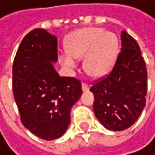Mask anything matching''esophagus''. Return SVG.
I'll use <instances>...</instances> for the list:
<instances>
[{
  "mask_svg": "<svg viewBox=\"0 0 155 155\" xmlns=\"http://www.w3.org/2000/svg\"><path fill=\"white\" fill-rule=\"evenodd\" d=\"M82 90H83V92H86V91H88L89 90V86L86 84H82Z\"/></svg>",
  "mask_w": 155,
  "mask_h": 155,
  "instance_id": "esophagus-1",
  "label": "esophagus"
}]
</instances>
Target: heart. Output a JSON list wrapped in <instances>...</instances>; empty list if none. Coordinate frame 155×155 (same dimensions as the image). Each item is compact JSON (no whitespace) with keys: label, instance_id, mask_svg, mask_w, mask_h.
Segmentation results:
<instances>
[{"label":"heart","instance_id":"1","mask_svg":"<svg viewBox=\"0 0 155 155\" xmlns=\"http://www.w3.org/2000/svg\"><path fill=\"white\" fill-rule=\"evenodd\" d=\"M68 52L60 55L63 66L73 70L77 60L84 58V71L94 78L107 75L114 68L119 53L115 34L96 27L84 28L72 32L67 41Z\"/></svg>","mask_w":155,"mask_h":155}]
</instances>
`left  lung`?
Here are the masks:
<instances>
[{
    "mask_svg": "<svg viewBox=\"0 0 155 155\" xmlns=\"http://www.w3.org/2000/svg\"><path fill=\"white\" fill-rule=\"evenodd\" d=\"M121 53L111 72L90 88L95 97L94 114L110 131L130 127L146 103L147 70L140 48L126 31L121 32Z\"/></svg>",
    "mask_w": 155,
    "mask_h": 155,
    "instance_id": "8db88e82",
    "label": "left lung"
}]
</instances>
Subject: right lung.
Segmentation results:
<instances>
[{
	"instance_id": "obj_1",
	"label": "right lung",
	"mask_w": 155,
	"mask_h": 155,
	"mask_svg": "<svg viewBox=\"0 0 155 155\" xmlns=\"http://www.w3.org/2000/svg\"><path fill=\"white\" fill-rule=\"evenodd\" d=\"M57 62V36L34 28L22 40L13 64V91L22 124L45 140L67 131L71 108L82 96L80 81L60 77Z\"/></svg>"
}]
</instances>
